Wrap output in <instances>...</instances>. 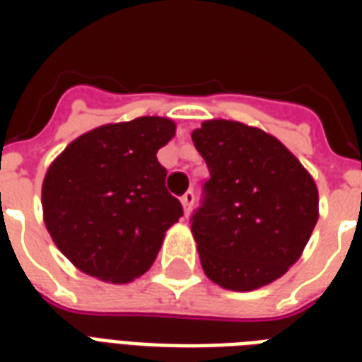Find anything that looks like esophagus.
I'll use <instances>...</instances> for the list:
<instances>
[{
  "mask_svg": "<svg viewBox=\"0 0 362 362\" xmlns=\"http://www.w3.org/2000/svg\"><path fill=\"white\" fill-rule=\"evenodd\" d=\"M194 199H196V196H194V192L192 189H188L184 196H182V205H184V213L186 215H189V211H192V205H194Z\"/></svg>",
  "mask_w": 362,
  "mask_h": 362,
  "instance_id": "34e87169",
  "label": "esophagus"
}]
</instances>
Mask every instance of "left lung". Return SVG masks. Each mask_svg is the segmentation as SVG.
<instances>
[{
  "label": "left lung",
  "instance_id": "left-lung-1",
  "mask_svg": "<svg viewBox=\"0 0 362 362\" xmlns=\"http://www.w3.org/2000/svg\"><path fill=\"white\" fill-rule=\"evenodd\" d=\"M211 178L192 235L205 275L228 291L279 279L318 221V188L300 160L273 135L233 119L192 132Z\"/></svg>",
  "mask_w": 362,
  "mask_h": 362
}]
</instances>
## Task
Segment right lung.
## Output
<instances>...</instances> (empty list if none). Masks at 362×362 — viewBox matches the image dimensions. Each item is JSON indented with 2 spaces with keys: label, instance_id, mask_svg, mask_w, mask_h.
<instances>
[{
  "label": "right lung",
  "instance_id": "right-lung-1",
  "mask_svg": "<svg viewBox=\"0 0 362 362\" xmlns=\"http://www.w3.org/2000/svg\"><path fill=\"white\" fill-rule=\"evenodd\" d=\"M176 134L170 118L141 116L79 135L42 182L44 223L77 269L129 283L157 258L165 233L182 217L166 192L157 153Z\"/></svg>",
  "mask_w": 362,
  "mask_h": 362
}]
</instances>
